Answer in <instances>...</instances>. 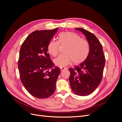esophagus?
Masks as SVG:
<instances>
[{"label":"esophagus","mask_w":122,"mask_h":122,"mask_svg":"<svg viewBox=\"0 0 122 122\" xmlns=\"http://www.w3.org/2000/svg\"><path fill=\"white\" fill-rule=\"evenodd\" d=\"M60 69H61V71H64L65 70H66V68H60Z\"/></svg>","instance_id":"1"}]
</instances>
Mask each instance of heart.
<instances>
[{
  "label": "heart",
  "instance_id": "b5f03b06",
  "mask_svg": "<svg viewBox=\"0 0 122 122\" xmlns=\"http://www.w3.org/2000/svg\"><path fill=\"white\" fill-rule=\"evenodd\" d=\"M58 40H52L47 46L48 52L53 56L58 53L60 45H67L64 54H60L54 59V64L60 67H66L71 64L82 63L87 58L90 53V45L86 40L81 39L75 33L70 31L62 32L58 35Z\"/></svg>",
  "mask_w": 122,
  "mask_h": 122
}]
</instances>
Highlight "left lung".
Here are the masks:
<instances>
[{"instance_id":"8db88e82","label":"left lung","mask_w":122,"mask_h":122,"mask_svg":"<svg viewBox=\"0 0 122 122\" xmlns=\"http://www.w3.org/2000/svg\"><path fill=\"white\" fill-rule=\"evenodd\" d=\"M75 29L84 34L90 50L87 58L83 62L69 69V81L74 93L84 96L93 93L101 82L105 58L102 45L96 36L84 28Z\"/></svg>"}]
</instances>
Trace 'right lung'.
Returning a JSON list of instances; mask_svg holds the SVG:
<instances>
[{"label": "right lung", "instance_id": "right-lung-1", "mask_svg": "<svg viewBox=\"0 0 122 122\" xmlns=\"http://www.w3.org/2000/svg\"><path fill=\"white\" fill-rule=\"evenodd\" d=\"M57 29L32 32L21 47L18 62L21 81L36 98H48L55 90L60 69L51 60L47 46Z\"/></svg>", "mask_w": 122, "mask_h": 122}]
</instances>
